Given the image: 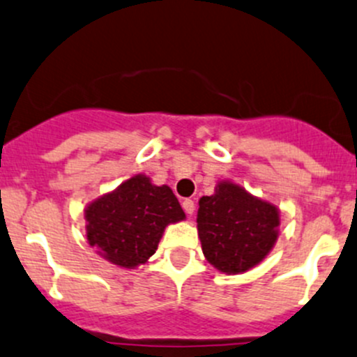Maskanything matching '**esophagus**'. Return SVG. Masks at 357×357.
Here are the masks:
<instances>
[{"label":"esophagus","instance_id":"1","mask_svg":"<svg viewBox=\"0 0 357 357\" xmlns=\"http://www.w3.org/2000/svg\"><path fill=\"white\" fill-rule=\"evenodd\" d=\"M182 208H183V211L187 213V215L192 216L194 215V209H196V204H194L192 199H183L182 201Z\"/></svg>","mask_w":357,"mask_h":357}]
</instances>
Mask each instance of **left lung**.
<instances>
[{
  "instance_id": "8db88e82",
  "label": "left lung",
  "mask_w": 357,
  "mask_h": 357,
  "mask_svg": "<svg viewBox=\"0 0 357 357\" xmlns=\"http://www.w3.org/2000/svg\"><path fill=\"white\" fill-rule=\"evenodd\" d=\"M280 213L275 204L223 180L197 209V234L204 258L227 275L244 273L268 256L278 238Z\"/></svg>"
}]
</instances>
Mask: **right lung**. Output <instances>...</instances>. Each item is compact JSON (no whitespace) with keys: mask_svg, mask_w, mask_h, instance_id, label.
Instances as JSON below:
<instances>
[{"mask_svg":"<svg viewBox=\"0 0 357 357\" xmlns=\"http://www.w3.org/2000/svg\"><path fill=\"white\" fill-rule=\"evenodd\" d=\"M185 218L168 185L134 175L86 208V235L98 255L120 268L144 264L170 223Z\"/></svg>","mask_w":357,"mask_h":357,"instance_id":"add662e5","label":"right lung"}]
</instances>
